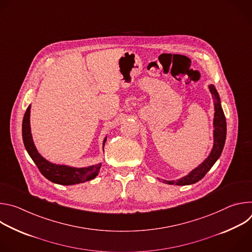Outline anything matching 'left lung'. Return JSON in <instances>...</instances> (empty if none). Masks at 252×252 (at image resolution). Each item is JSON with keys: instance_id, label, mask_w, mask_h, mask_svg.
Returning a JSON list of instances; mask_svg holds the SVG:
<instances>
[{"instance_id": "1", "label": "left lung", "mask_w": 252, "mask_h": 252, "mask_svg": "<svg viewBox=\"0 0 252 252\" xmlns=\"http://www.w3.org/2000/svg\"><path fill=\"white\" fill-rule=\"evenodd\" d=\"M209 92L214 101V119H213V146L208 157L195 168L189 171L187 175L176 179V181H165L162 179V183L174 186H189L193 185L206 174V172L217 162L221 156L224 148L226 138V121L224 113L221 107V101L220 94L213 85L208 86Z\"/></svg>"}]
</instances>
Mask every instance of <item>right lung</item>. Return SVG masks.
Here are the masks:
<instances>
[{
	"label": "right lung",
	"instance_id": "obj_1",
	"mask_svg": "<svg viewBox=\"0 0 252 252\" xmlns=\"http://www.w3.org/2000/svg\"><path fill=\"white\" fill-rule=\"evenodd\" d=\"M30 116H31V104L25 113L22 125V133L25 148L33 160L35 165L38 166L41 173L49 179L50 182L62 186H73L82 183H86L94 179L99 172L101 163L93 164L90 166L84 167H75L66 164H58L53 163L46 159L35 148L33 139L31 131V124H30ZM106 140V136L102 142V151L104 143Z\"/></svg>",
	"mask_w": 252,
	"mask_h": 252
}]
</instances>
